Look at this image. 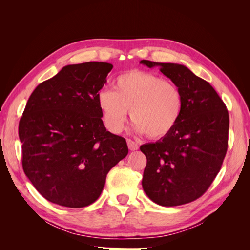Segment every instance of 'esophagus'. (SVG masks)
Wrapping results in <instances>:
<instances>
[{
    "label": "esophagus",
    "mask_w": 250,
    "mask_h": 250,
    "mask_svg": "<svg viewBox=\"0 0 250 250\" xmlns=\"http://www.w3.org/2000/svg\"><path fill=\"white\" fill-rule=\"evenodd\" d=\"M127 145H128V148H129L131 151H135L139 149V145L135 142H133L132 140H127Z\"/></svg>",
    "instance_id": "1"
}]
</instances>
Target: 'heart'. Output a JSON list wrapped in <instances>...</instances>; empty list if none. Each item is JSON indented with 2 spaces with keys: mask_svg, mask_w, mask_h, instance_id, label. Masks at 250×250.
<instances>
[{
  "mask_svg": "<svg viewBox=\"0 0 250 250\" xmlns=\"http://www.w3.org/2000/svg\"><path fill=\"white\" fill-rule=\"evenodd\" d=\"M97 102L109 131L123 130L130 109L134 130L147 133L151 139L169 134L184 109V97L175 83L157 74L137 70L118 76L112 90H101Z\"/></svg>",
  "mask_w": 250,
  "mask_h": 250,
  "instance_id": "b5f03b06",
  "label": "heart"
}]
</instances>
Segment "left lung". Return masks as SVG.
<instances>
[{"instance_id": "8db88e82", "label": "left lung", "mask_w": 250, "mask_h": 250, "mask_svg": "<svg viewBox=\"0 0 250 250\" xmlns=\"http://www.w3.org/2000/svg\"><path fill=\"white\" fill-rule=\"evenodd\" d=\"M180 88L184 109L174 129L155 143L141 146L146 155L142 186L163 207L192 202L207 192L228 151L229 118L224 102L206 80L177 63L141 60Z\"/></svg>"}]
</instances>
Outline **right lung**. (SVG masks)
<instances>
[{"label": "right lung", "instance_id": "add662e5", "mask_svg": "<svg viewBox=\"0 0 250 250\" xmlns=\"http://www.w3.org/2000/svg\"><path fill=\"white\" fill-rule=\"evenodd\" d=\"M111 69L98 62L65 65L29 98L19 124L22 169L50 202L92 204L128 154L126 140L105 128L97 102Z\"/></svg>", "mask_w": 250, "mask_h": 250}]
</instances>
